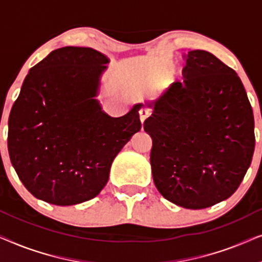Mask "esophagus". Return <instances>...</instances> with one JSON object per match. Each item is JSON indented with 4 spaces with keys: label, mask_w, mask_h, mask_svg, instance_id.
Wrapping results in <instances>:
<instances>
[{
    "label": "esophagus",
    "mask_w": 262,
    "mask_h": 262,
    "mask_svg": "<svg viewBox=\"0 0 262 262\" xmlns=\"http://www.w3.org/2000/svg\"><path fill=\"white\" fill-rule=\"evenodd\" d=\"M151 112H150L149 108H141L139 110V118H141V121L142 123H144V120L148 118Z\"/></svg>",
    "instance_id": "obj_1"
}]
</instances>
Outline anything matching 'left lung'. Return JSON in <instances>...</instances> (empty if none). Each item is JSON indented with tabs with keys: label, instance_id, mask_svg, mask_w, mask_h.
<instances>
[{
	"label": "left lung",
	"instance_id": "1",
	"mask_svg": "<svg viewBox=\"0 0 262 262\" xmlns=\"http://www.w3.org/2000/svg\"><path fill=\"white\" fill-rule=\"evenodd\" d=\"M184 82H174L144 121L151 136L152 179L164 198L185 209L228 199L252 163L254 116L241 80L204 50L184 53Z\"/></svg>",
	"mask_w": 262,
	"mask_h": 262
}]
</instances>
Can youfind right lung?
Wrapping results in <instances>:
<instances>
[{
	"label": "right lung",
	"instance_id": "add662e5",
	"mask_svg": "<svg viewBox=\"0 0 262 262\" xmlns=\"http://www.w3.org/2000/svg\"><path fill=\"white\" fill-rule=\"evenodd\" d=\"M108 58L91 48L57 49L32 68L8 120V151L25 187L55 205L93 199L114 157L141 130L136 105L120 118L94 99Z\"/></svg>",
	"mask_w": 262,
	"mask_h": 262
}]
</instances>
